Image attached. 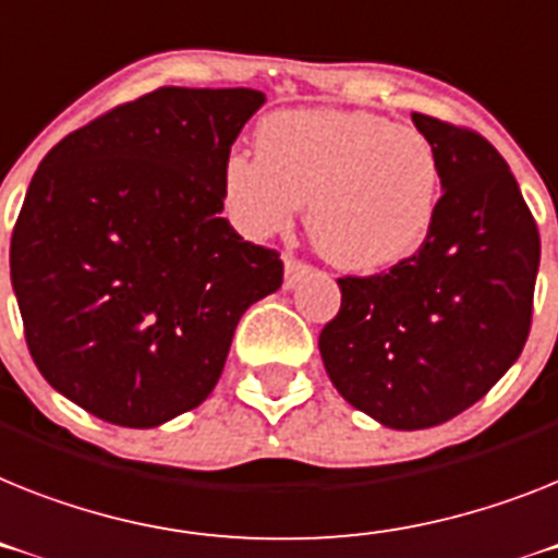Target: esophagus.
<instances>
[{
    "mask_svg": "<svg viewBox=\"0 0 558 558\" xmlns=\"http://www.w3.org/2000/svg\"><path fill=\"white\" fill-rule=\"evenodd\" d=\"M283 266H287V278H283V287L287 289L298 287V283L306 278L308 271H312V266H308L306 260H301V257H294V255L283 257Z\"/></svg>",
    "mask_w": 558,
    "mask_h": 558,
    "instance_id": "1",
    "label": "esophagus"
}]
</instances>
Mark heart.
Masks as SVG:
<instances>
[{
    "instance_id": "b5f03b06",
    "label": "heart",
    "mask_w": 558,
    "mask_h": 558,
    "mask_svg": "<svg viewBox=\"0 0 558 558\" xmlns=\"http://www.w3.org/2000/svg\"><path fill=\"white\" fill-rule=\"evenodd\" d=\"M221 186L252 238L287 232L308 204V238L329 264L380 271L414 255L437 221L442 161L425 130L368 110H287L255 130V156L232 153Z\"/></svg>"
}]
</instances>
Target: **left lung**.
Returning a JSON list of instances; mask_svg holds the SVG:
<instances>
[{
  "instance_id": "1",
  "label": "left lung",
  "mask_w": 558,
  "mask_h": 558,
  "mask_svg": "<svg viewBox=\"0 0 558 558\" xmlns=\"http://www.w3.org/2000/svg\"><path fill=\"white\" fill-rule=\"evenodd\" d=\"M442 161L428 238L380 275L337 278L340 312L320 331L345 400L397 430L442 425L488 395L525 349L539 229L488 138L411 112Z\"/></svg>"
}]
</instances>
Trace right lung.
Returning <instances> with one entry per match:
<instances>
[{
    "instance_id": "1",
    "label": "right lung",
    "mask_w": 558,
    "mask_h": 558,
    "mask_svg": "<svg viewBox=\"0 0 558 558\" xmlns=\"http://www.w3.org/2000/svg\"><path fill=\"white\" fill-rule=\"evenodd\" d=\"M250 87H158L41 158L11 235V283L50 386L124 428L207 400L241 315L283 260L221 218Z\"/></svg>"
}]
</instances>
